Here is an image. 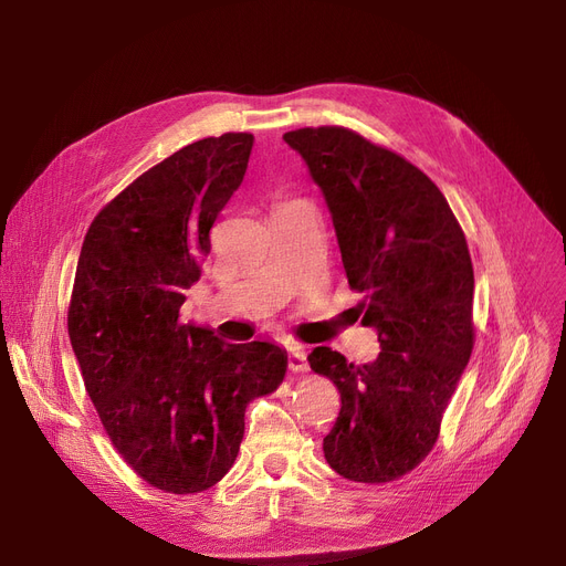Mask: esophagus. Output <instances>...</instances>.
I'll list each match as a JSON object with an SVG mask.
<instances>
[{"instance_id":"34e87169","label":"esophagus","mask_w":566,"mask_h":566,"mask_svg":"<svg viewBox=\"0 0 566 566\" xmlns=\"http://www.w3.org/2000/svg\"><path fill=\"white\" fill-rule=\"evenodd\" d=\"M289 369L293 374H303L307 371V353L301 344H289Z\"/></svg>"}]
</instances>
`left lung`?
<instances>
[{"instance_id": "1", "label": "left lung", "mask_w": 566, "mask_h": 566, "mask_svg": "<svg viewBox=\"0 0 566 566\" xmlns=\"http://www.w3.org/2000/svg\"><path fill=\"white\" fill-rule=\"evenodd\" d=\"M284 142L328 201L348 286L380 342L360 367L328 346L310 353L312 371L342 397L323 454L344 480L395 482L433 450L474 346L465 233L422 169L365 135L318 126Z\"/></svg>"}]
</instances>
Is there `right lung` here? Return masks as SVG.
Wrapping results in <instances>:
<instances>
[{"label": "right lung", "mask_w": 566, "mask_h": 566, "mask_svg": "<svg viewBox=\"0 0 566 566\" xmlns=\"http://www.w3.org/2000/svg\"><path fill=\"white\" fill-rule=\"evenodd\" d=\"M252 146L250 133H224L178 148L107 201L82 243L69 335L84 388L114 450L165 493L216 486L248 403L286 374L280 346L227 344L178 314Z\"/></svg>", "instance_id": "right-lung-1"}]
</instances>
